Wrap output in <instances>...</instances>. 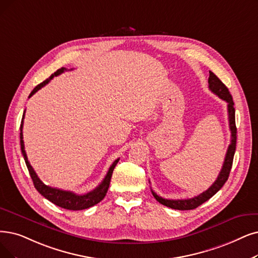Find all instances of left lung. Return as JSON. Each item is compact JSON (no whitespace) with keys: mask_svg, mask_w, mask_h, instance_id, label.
<instances>
[{"mask_svg":"<svg viewBox=\"0 0 258 258\" xmlns=\"http://www.w3.org/2000/svg\"><path fill=\"white\" fill-rule=\"evenodd\" d=\"M209 88L214 94H216L219 98L228 102V114H229V122H230V130H231V144L229 145L228 151H226L223 166L221 168L220 173L218 174V178L216 179V181L213 183V185L209 189L203 191L202 194L197 196V197H194L190 199H183V200H169V199H164L160 197V196H158L151 189L153 197L157 199V201L165 205V207L173 209V210H179V211L194 210L196 208H198L199 205H201L205 201L211 199L213 196L223 186L226 180H228L231 168H232L233 159H234V154L236 150V140H237L234 101L229 89L226 88L223 82L211 71H210V77H209Z\"/></svg>","mask_w":258,"mask_h":258,"instance_id":"left-lung-1","label":"left lung"}]
</instances>
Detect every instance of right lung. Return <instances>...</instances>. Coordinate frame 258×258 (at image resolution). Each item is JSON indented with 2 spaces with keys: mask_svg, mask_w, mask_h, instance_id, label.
<instances>
[{
  "mask_svg": "<svg viewBox=\"0 0 258 258\" xmlns=\"http://www.w3.org/2000/svg\"><path fill=\"white\" fill-rule=\"evenodd\" d=\"M64 71H67L66 68H61L59 70H57L54 74H51L49 78H47L46 80H44L43 82H41L40 85H38L33 91L32 93L29 94L28 97H32L37 91H39L41 88H43L46 84H48V81L50 79H53L55 76L60 75L61 73H63ZM24 114H25V111L23 113V117H22V121H21V127H20V144H21V150H22V154L24 157L25 163H26V166L27 169L29 171L30 177H32V180L34 182V185L36 189L43 196L44 198H46L47 200H49L50 202H53L54 204L58 205V207L66 209V210H70V211H80V210H86L89 209L91 207H93V205L97 204L98 202H100L102 199L105 198V196L108 191L109 188V185H110V181H111V177H112V172L114 170V167L116 166V164L118 163L119 159L115 160L113 162V164L110 166L105 179L102 180V182L98 185V186L91 190L88 194L85 195H76L75 192H72V191H68V190H62V189H59V188H54V187H49L47 185H45L42 181H41L37 173L35 172L34 168L32 167V165L29 164L27 156H26V152L24 149V141H23V119H24Z\"/></svg>",
  "mask_w": 258,
  "mask_h": 258,
  "instance_id": "obj_1",
  "label": "right lung"
}]
</instances>
